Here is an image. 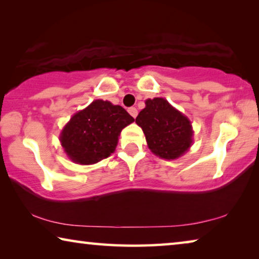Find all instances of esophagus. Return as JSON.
<instances>
[{
  "mask_svg": "<svg viewBox=\"0 0 259 259\" xmlns=\"http://www.w3.org/2000/svg\"><path fill=\"white\" fill-rule=\"evenodd\" d=\"M128 112H129L130 115L134 117V119H136V116H137V114H138L137 108H136V107H130V108L128 109Z\"/></svg>",
  "mask_w": 259,
  "mask_h": 259,
  "instance_id": "esophagus-1",
  "label": "esophagus"
}]
</instances>
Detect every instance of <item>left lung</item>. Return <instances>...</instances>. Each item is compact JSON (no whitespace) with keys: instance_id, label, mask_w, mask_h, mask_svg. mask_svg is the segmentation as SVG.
Listing matches in <instances>:
<instances>
[{"instance_id":"obj_1","label":"left lung","mask_w":259,"mask_h":259,"mask_svg":"<svg viewBox=\"0 0 259 259\" xmlns=\"http://www.w3.org/2000/svg\"><path fill=\"white\" fill-rule=\"evenodd\" d=\"M146 106L136 117L145 134L148 148L161 159L182 156L193 143L190 120L164 98L147 99Z\"/></svg>"}]
</instances>
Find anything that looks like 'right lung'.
<instances>
[{
	"mask_svg": "<svg viewBox=\"0 0 259 259\" xmlns=\"http://www.w3.org/2000/svg\"><path fill=\"white\" fill-rule=\"evenodd\" d=\"M134 121L119 105L95 100L74 114L64 126L60 134L61 146L75 163H97L115 151L122 129Z\"/></svg>",
	"mask_w": 259,
	"mask_h": 259,
	"instance_id": "right-lung-1",
	"label": "right lung"
}]
</instances>
